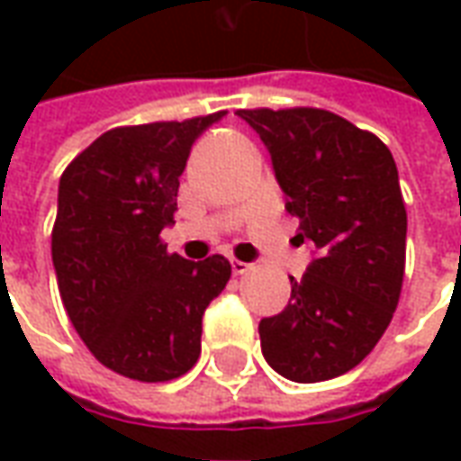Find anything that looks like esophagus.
<instances>
[{
	"label": "esophagus",
	"instance_id": "esophagus-1",
	"mask_svg": "<svg viewBox=\"0 0 461 461\" xmlns=\"http://www.w3.org/2000/svg\"><path fill=\"white\" fill-rule=\"evenodd\" d=\"M251 269V264H247V261H240V259H231V271L237 274V276H241V274H247V271Z\"/></svg>",
	"mask_w": 461,
	"mask_h": 461
}]
</instances>
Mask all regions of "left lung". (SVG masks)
<instances>
[{"label":"left lung","instance_id":"left-lung-1","mask_svg":"<svg viewBox=\"0 0 461 461\" xmlns=\"http://www.w3.org/2000/svg\"><path fill=\"white\" fill-rule=\"evenodd\" d=\"M237 115L269 148L296 240L316 247L303 279L291 276L289 306L261 319V353L294 383L339 377L383 339L402 291L407 212L393 152L323 108Z\"/></svg>","mask_w":461,"mask_h":461}]
</instances>
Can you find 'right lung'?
Segmentation results:
<instances>
[{"instance_id":"add662e5","label":"right lung","mask_w":461,"mask_h":461,"mask_svg":"<svg viewBox=\"0 0 461 461\" xmlns=\"http://www.w3.org/2000/svg\"><path fill=\"white\" fill-rule=\"evenodd\" d=\"M221 115L121 125L61 175L51 230L59 294L95 360L122 377L185 375L200 357L202 313L231 276L221 254L187 261L160 237L175 221L192 142Z\"/></svg>"}]
</instances>
